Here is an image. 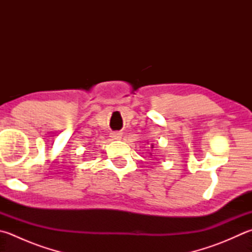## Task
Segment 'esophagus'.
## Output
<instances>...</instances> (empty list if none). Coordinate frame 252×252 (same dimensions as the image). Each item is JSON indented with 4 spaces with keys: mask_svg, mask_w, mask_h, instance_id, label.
<instances>
[{
    "mask_svg": "<svg viewBox=\"0 0 252 252\" xmlns=\"http://www.w3.org/2000/svg\"><path fill=\"white\" fill-rule=\"evenodd\" d=\"M111 137L114 140H118V139L122 138V134H121V132H112Z\"/></svg>",
    "mask_w": 252,
    "mask_h": 252,
    "instance_id": "obj_1",
    "label": "esophagus"
}]
</instances>
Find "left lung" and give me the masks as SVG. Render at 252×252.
Wrapping results in <instances>:
<instances>
[{"instance_id": "8db88e82", "label": "left lung", "mask_w": 252, "mask_h": 252, "mask_svg": "<svg viewBox=\"0 0 252 252\" xmlns=\"http://www.w3.org/2000/svg\"><path fill=\"white\" fill-rule=\"evenodd\" d=\"M151 148H154V145H151ZM150 155H151V153H150Z\"/></svg>"}]
</instances>
